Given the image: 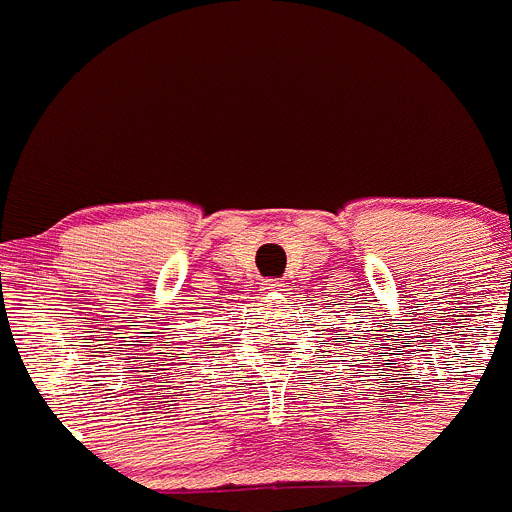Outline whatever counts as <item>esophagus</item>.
<instances>
[{"label":"esophagus","mask_w":512,"mask_h":512,"mask_svg":"<svg viewBox=\"0 0 512 512\" xmlns=\"http://www.w3.org/2000/svg\"><path fill=\"white\" fill-rule=\"evenodd\" d=\"M283 290H285L283 280H265V283H262V293H265V296H280Z\"/></svg>","instance_id":"obj_1"}]
</instances>
